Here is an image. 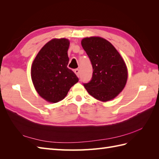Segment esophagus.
Returning <instances> with one entry per match:
<instances>
[{
    "label": "esophagus",
    "mask_w": 159,
    "mask_h": 159,
    "mask_svg": "<svg viewBox=\"0 0 159 159\" xmlns=\"http://www.w3.org/2000/svg\"><path fill=\"white\" fill-rule=\"evenodd\" d=\"M74 73L76 74V76L78 77L80 76V70L79 69H75V70H74Z\"/></svg>",
    "instance_id": "obj_1"
}]
</instances>
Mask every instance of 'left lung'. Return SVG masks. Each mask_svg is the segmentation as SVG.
<instances>
[{
    "label": "left lung",
    "instance_id": "obj_1",
    "mask_svg": "<svg viewBox=\"0 0 159 159\" xmlns=\"http://www.w3.org/2000/svg\"><path fill=\"white\" fill-rule=\"evenodd\" d=\"M81 45L92 63L93 74L83 85L91 96L107 102L113 99L124 88L128 79L126 64L116 48L107 39L90 37Z\"/></svg>",
    "mask_w": 159,
    "mask_h": 159
}]
</instances>
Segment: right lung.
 Wrapping results in <instances>:
<instances>
[{
	"instance_id": "right-lung-1",
	"label": "right lung",
	"mask_w": 159,
	"mask_h": 159,
	"mask_svg": "<svg viewBox=\"0 0 159 159\" xmlns=\"http://www.w3.org/2000/svg\"><path fill=\"white\" fill-rule=\"evenodd\" d=\"M68 39H52L42 47L33 61L31 79L39 95L55 103L65 98L79 78L67 67Z\"/></svg>"
}]
</instances>
